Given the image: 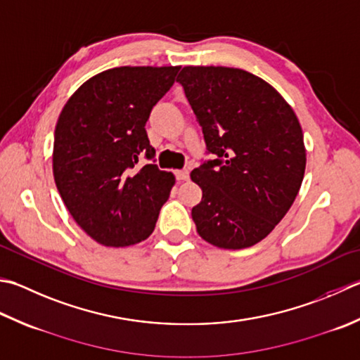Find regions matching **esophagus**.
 Returning a JSON list of instances; mask_svg holds the SVG:
<instances>
[{"label":"esophagus","mask_w":360,"mask_h":360,"mask_svg":"<svg viewBox=\"0 0 360 360\" xmlns=\"http://www.w3.org/2000/svg\"><path fill=\"white\" fill-rule=\"evenodd\" d=\"M178 181H187L188 179V170H178L174 173Z\"/></svg>","instance_id":"1"}]
</instances>
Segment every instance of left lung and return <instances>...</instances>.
I'll return each mask as SVG.
<instances>
[{"label": "left lung", "mask_w": 360, "mask_h": 360, "mask_svg": "<svg viewBox=\"0 0 360 360\" xmlns=\"http://www.w3.org/2000/svg\"><path fill=\"white\" fill-rule=\"evenodd\" d=\"M202 128L207 154L190 178L198 234L224 250L262 240L300 192L306 148L297 115L269 82L240 68L184 67L178 76Z\"/></svg>", "instance_id": "obj_1"}]
</instances>
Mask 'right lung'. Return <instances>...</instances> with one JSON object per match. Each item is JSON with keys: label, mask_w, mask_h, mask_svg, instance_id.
Instances as JSON below:
<instances>
[{"label": "right lung", "mask_w": 360, "mask_h": 360, "mask_svg": "<svg viewBox=\"0 0 360 360\" xmlns=\"http://www.w3.org/2000/svg\"><path fill=\"white\" fill-rule=\"evenodd\" d=\"M179 67H118L70 96L54 131V181L75 221L104 246L145 240L174 176L156 165L145 124ZM145 157L150 160L141 165Z\"/></svg>", "instance_id": "add662e5"}]
</instances>
